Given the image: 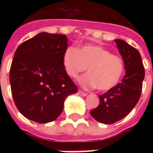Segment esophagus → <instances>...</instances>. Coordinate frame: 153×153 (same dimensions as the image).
<instances>
[{
	"instance_id": "1",
	"label": "esophagus",
	"mask_w": 153,
	"mask_h": 153,
	"mask_svg": "<svg viewBox=\"0 0 153 153\" xmlns=\"http://www.w3.org/2000/svg\"><path fill=\"white\" fill-rule=\"evenodd\" d=\"M79 94L81 96H83V97H85V96L87 95V94H86V92H83L82 91H79Z\"/></svg>"
}]
</instances>
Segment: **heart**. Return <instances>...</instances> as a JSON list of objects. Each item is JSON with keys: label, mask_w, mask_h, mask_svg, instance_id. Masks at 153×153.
I'll use <instances>...</instances> for the list:
<instances>
[{"label": "heart", "mask_w": 153, "mask_h": 153, "mask_svg": "<svg viewBox=\"0 0 153 153\" xmlns=\"http://www.w3.org/2000/svg\"><path fill=\"white\" fill-rule=\"evenodd\" d=\"M62 63L72 79H77L88 67L89 73L79 79V83L84 88L97 87L100 91L115 87L125 72L123 59L97 44H86L80 49L67 48L62 56Z\"/></svg>", "instance_id": "heart-1"}]
</instances>
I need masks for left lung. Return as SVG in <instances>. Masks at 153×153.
<instances>
[{
  "label": "left lung",
  "instance_id": "left-lung-1",
  "mask_svg": "<svg viewBox=\"0 0 153 153\" xmlns=\"http://www.w3.org/2000/svg\"><path fill=\"white\" fill-rule=\"evenodd\" d=\"M123 58L126 74L115 87L99 96L98 106L91 111L98 122L113 124L127 116L140 98L145 69L140 52L126 41L115 39Z\"/></svg>",
  "mask_w": 153,
  "mask_h": 153
}]
</instances>
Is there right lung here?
I'll return each mask as SVG.
<instances>
[{
    "label": "right lung",
    "mask_w": 153,
    "mask_h": 153,
    "mask_svg": "<svg viewBox=\"0 0 153 153\" xmlns=\"http://www.w3.org/2000/svg\"><path fill=\"white\" fill-rule=\"evenodd\" d=\"M67 48L65 35L41 32L16 49L9 72L11 91L18 110L29 120L54 121L66 98L78 92L62 63Z\"/></svg>",
    "instance_id": "right-lung-1"
}]
</instances>
